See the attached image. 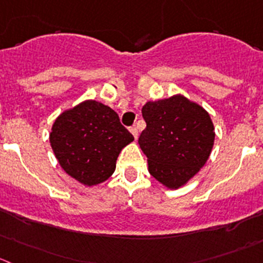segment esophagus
Segmentation results:
<instances>
[{"label":"esophagus","instance_id":"esophagus-1","mask_svg":"<svg viewBox=\"0 0 263 263\" xmlns=\"http://www.w3.org/2000/svg\"><path fill=\"white\" fill-rule=\"evenodd\" d=\"M130 133L133 134L134 139L138 138V129H137V127H130Z\"/></svg>","mask_w":263,"mask_h":263}]
</instances>
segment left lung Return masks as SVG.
Segmentation results:
<instances>
[{
  "instance_id": "left-lung-1",
  "label": "left lung",
  "mask_w": 263,
  "mask_h": 263,
  "mask_svg": "<svg viewBox=\"0 0 263 263\" xmlns=\"http://www.w3.org/2000/svg\"><path fill=\"white\" fill-rule=\"evenodd\" d=\"M142 115L147 126L138 143L149 174L169 190L184 186L213 149L216 133L211 116L182 94L147 102Z\"/></svg>"
}]
</instances>
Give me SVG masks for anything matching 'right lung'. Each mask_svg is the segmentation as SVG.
I'll use <instances>...</instances> for the list:
<instances>
[{"mask_svg":"<svg viewBox=\"0 0 263 263\" xmlns=\"http://www.w3.org/2000/svg\"><path fill=\"white\" fill-rule=\"evenodd\" d=\"M49 139L62 169L91 187L114 174L120 152L134 137L111 107L87 99L55 119Z\"/></svg>","mask_w":263,"mask_h":263,"instance_id":"1","label":"right lung"}]
</instances>
